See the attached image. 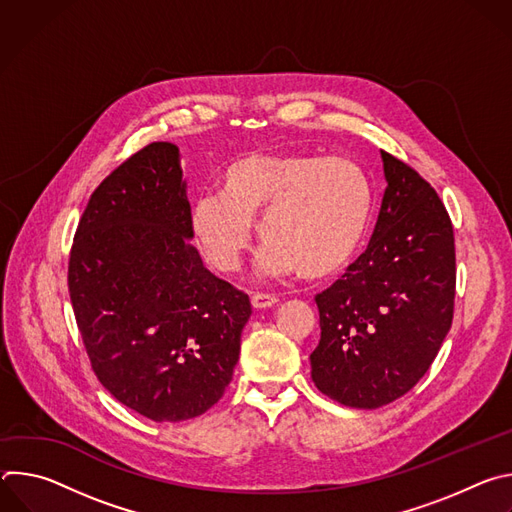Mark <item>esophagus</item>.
I'll list each match as a JSON object with an SVG mask.
<instances>
[{
    "label": "esophagus",
    "mask_w": 512,
    "mask_h": 512,
    "mask_svg": "<svg viewBox=\"0 0 512 512\" xmlns=\"http://www.w3.org/2000/svg\"><path fill=\"white\" fill-rule=\"evenodd\" d=\"M279 300L273 296V294H253L251 296V304L255 310H265V308H271L275 306Z\"/></svg>",
    "instance_id": "1"
}]
</instances>
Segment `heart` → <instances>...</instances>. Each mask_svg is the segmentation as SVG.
I'll list each match as a JSON object with an SVG mask.
<instances>
[{
  "instance_id": "1",
  "label": "heart",
  "mask_w": 512,
  "mask_h": 512,
  "mask_svg": "<svg viewBox=\"0 0 512 512\" xmlns=\"http://www.w3.org/2000/svg\"><path fill=\"white\" fill-rule=\"evenodd\" d=\"M218 192L190 204V235L210 267L235 273L259 239L257 271L324 279L348 265L369 229L371 180L354 160L316 154H249L216 178Z\"/></svg>"
}]
</instances>
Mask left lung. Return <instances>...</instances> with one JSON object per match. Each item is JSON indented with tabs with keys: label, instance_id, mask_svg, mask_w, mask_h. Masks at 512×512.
<instances>
[{
	"label": "left lung",
	"instance_id": "left-lung-1",
	"mask_svg": "<svg viewBox=\"0 0 512 512\" xmlns=\"http://www.w3.org/2000/svg\"><path fill=\"white\" fill-rule=\"evenodd\" d=\"M387 188L373 239L316 296L312 381L330 399L377 409L417 385L452 328L456 249L448 210L405 162L381 152Z\"/></svg>",
	"mask_w": 512,
	"mask_h": 512
}]
</instances>
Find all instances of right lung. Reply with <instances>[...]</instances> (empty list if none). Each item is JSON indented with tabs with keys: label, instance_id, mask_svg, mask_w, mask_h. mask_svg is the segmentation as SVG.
Masks as SVG:
<instances>
[{
	"label": "right lung",
	"instance_id": "obj_1",
	"mask_svg": "<svg viewBox=\"0 0 512 512\" xmlns=\"http://www.w3.org/2000/svg\"><path fill=\"white\" fill-rule=\"evenodd\" d=\"M180 150L154 141L91 194L68 261V291L91 367L152 421L202 415L233 379L251 316L243 291L190 243Z\"/></svg>",
	"mask_w": 512,
	"mask_h": 512
}]
</instances>
